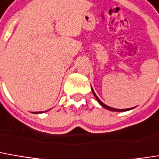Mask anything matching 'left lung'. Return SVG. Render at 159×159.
I'll use <instances>...</instances> for the list:
<instances>
[{"label":"left lung","mask_w":159,"mask_h":159,"mask_svg":"<svg viewBox=\"0 0 159 159\" xmlns=\"http://www.w3.org/2000/svg\"><path fill=\"white\" fill-rule=\"evenodd\" d=\"M92 91H93V94H94V95L95 96V98H96V100L98 101V103L103 107H105L106 109H108V110H110V111H116V112H121V111H127V110H130V109L128 108V109H116V108H113V107H108V106H107V105H105L98 97H97V95L96 94H94V90L92 89Z\"/></svg>","instance_id":"obj_1"}]
</instances>
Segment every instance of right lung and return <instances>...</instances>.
I'll return each instance as SVG.
<instances>
[{"mask_svg":"<svg viewBox=\"0 0 159 159\" xmlns=\"http://www.w3.org/2000/svg\"><path fill=\"white\" fill-rule=\"evenodd\" d=\"M38 113H40V112H38ZM42 113H43V112H42Z\"/></svg>","mask_w":159,"mask_h":159,"instance_id":"obj_1","label":"right lung"}]
</instances>
